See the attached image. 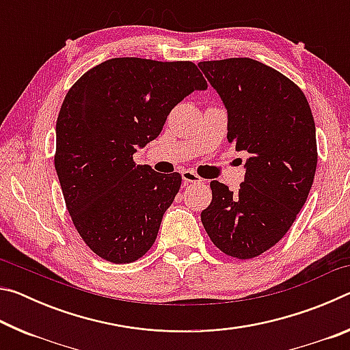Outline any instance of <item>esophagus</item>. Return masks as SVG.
<instances>
[{
  "label": "esophagus",
  "mask_w": 350,
  "mask_h": 350,
  "mask_svg": "<svg viewBox=\"0 0 350 350\" xmlns=\"http://www.w3.org/2000/svg\"><path fill=\"white\" fill-rule=\"evenodd\" d=\"M182 179H183V183H185V185H188V183L202 182V177L198 176L193 170H183L182 171Z\"/></svg>",
  "instance_id": "esophagus-1"
}]
</instances>
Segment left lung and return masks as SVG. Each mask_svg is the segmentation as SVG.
<instances>
[{
	"label": "left lung",
	"mask_w": 350,
	"mask_h": 350,
	"mask_svg": "<svg viewBox=\"0 0 350 350\" xmlns=\"http://www.w3.org/2000/svg\"><path fill=\"white\" fill-rule=\"evenodd\" d=\"M199 68L227 108L228 142L250 154L238 191L210 183L200 221L227 256L256 258L284 238L309 196L318 162L312 109L299 86L252 58Z\"/></svg>",
	"instance_id": "obj_1"
}]
</instances>
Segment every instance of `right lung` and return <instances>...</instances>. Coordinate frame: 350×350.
<instances>
[{
  "instance_id": "add662e5",
  "label": "right lung",
  "mask_w": 350,
  "mask_h": 350,
  "mask_svg": "<svg viewBox=\"0 0 350 350\" xmlns=\"http://www.w3.org/2000/svg\"><path fill=\"white\" fill-rule=\"evenodd\" d=\"M206 81L191 62L111 58L77 80L57 118L55 170L74 227L102 259L129 264L157 238L179 173L137 165L168 114Z\"/></svg>"
}]
</instances>
